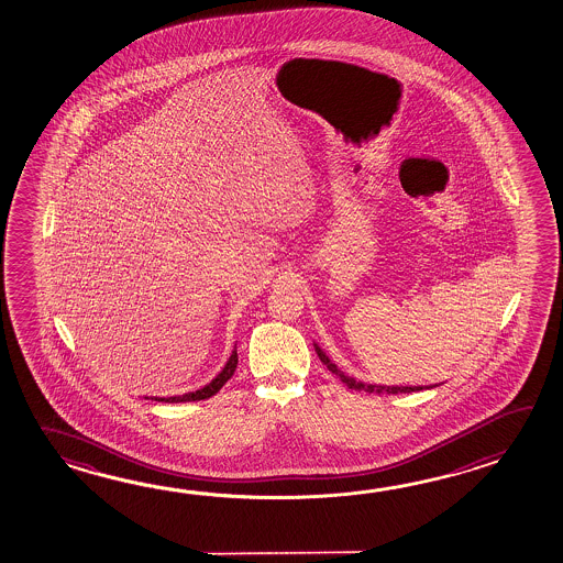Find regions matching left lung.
I'll return each mask as SVG.
<instances>
[{
  "instance_id": "1",
  "label": "left lung",
  "mask_w": 563,
  "mask_h": 563,
  "mask_svg": "<svg viewBox=\"0 0 563 563\" xmlns=\"http://www.w3.org/2000/svg\"><path fill=\"white\" fill-rule=\"evenodd\" d=\"M314 351H317V355L322 361V365L329 368L333 375H336L339 379L343 380L344 385L349 387V389L353 390H365V393H393V395H397V393H413V390H423L431 389V387H437V385H373V383H363V380H356L355 377H349V375H344L341 368L334 365L333 361L327 356V353L322 351L319 344L314 343Z\"/></svg>"
}]
</instances>
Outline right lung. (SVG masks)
Here are the masks:
<instances>
[{"label": "right lung", "mask_w": 563, "mask_h": 563, "mask_svg": "<svg viewBox=\"0 0 563 563\" xmlns=\"http://www.w3.org/2000/svg\"><path fill=\"white\" fill-rule=\"evenodd\" d=\"M236 365H239V355H236V344H234V351H232V355L229 356L224 368H222L219 375L210 380L208 385H205L202 389L190 390V393H184V395H174V397H152V399H154V401L166 402L202 401V399H208V397L217 395V393L222 389V385L234 375ZM144 399H148V397H144Z\"/></svg>", "instance_id": "add662e5"}]
</instances>
